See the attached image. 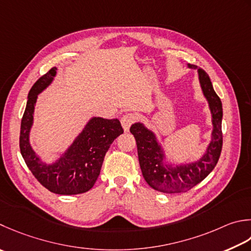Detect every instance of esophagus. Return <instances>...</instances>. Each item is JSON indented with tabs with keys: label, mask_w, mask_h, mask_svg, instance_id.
Listing matches in <instances>:
<instances>
[{
	"label": "esophagus",
	"mask_w": 251,
	"mask_h": 251,
	"mask_svg": "<svg viewBox=\"0 0 251 251\" xmlns=\"http://www.w3.org/2000/svg\"><path fill=\"white\" fill-rule=\"evenodd\" d=\"M135 121H136V116H135V114H132V113H126L125 115H123L121 119V123H122V126H123V128H124V130L128 131L130 126L134 124Z\"/></svg>",
	"instance_id": "1"
}]
</instances>
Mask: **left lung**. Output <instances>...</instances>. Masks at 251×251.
Here are the masks:
<instances>
[{
  "mask_svg": "<svg viewBox=\"0 0 251 251\" xmlns=\"http://www.w3.org/2000/svg\"><path fill=\"white\" fill-rule=\"evenodd\" d=\"M188 67L197 68L191 64H188ZM198 78L201 90L209 103L213 125L210 144L198 161L178 165L170 164L153 131L142 123H135L130 127V132L136 139L144 178L151 188L161 193H185L193 188L212 172L222 151V102L213 89L209 75L201 68L198 70Z\"/></svg>",
  "mask_w": 251,
  "mask_h": 251,
  "instance_id": "left-lung-1",
  "label": "left lung"
}]
</instances>
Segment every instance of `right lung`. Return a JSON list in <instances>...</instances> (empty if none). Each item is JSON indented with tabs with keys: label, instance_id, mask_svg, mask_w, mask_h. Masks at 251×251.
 <instances>
[{
	"label": "right lung",
	"instance_id": "right-lung-1",
	"mask_svg": "<svg viewBox=\"0 0 251 251\" xmlns=\"http://www.w3.org/2000/svg\"><path fill=\"white\" fill-rule=\"evenodd\" d=\"M56 67L39 78L28 93L21 125L19 147L28 169L43 187L58 195H78L90 190L100 174L105 153L112 142L124 132L117 119L92 117L68 149L54 163L47 164L31 148L29 135L37 98L51 85Z\"/></svg>",
	"mask_w": 251,
	"mask_h": 251
}]
</instances>
